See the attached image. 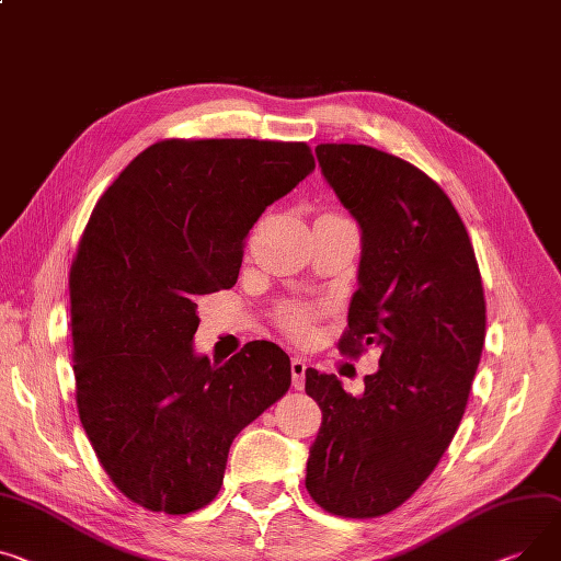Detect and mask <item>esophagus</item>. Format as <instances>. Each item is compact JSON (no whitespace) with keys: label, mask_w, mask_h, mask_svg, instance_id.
Wrapping results in <instances>:
<instances>
[{"label":"esophagus","mask_w":561,"mask_h":561,"mask_svg":"<svg viewBox=\"0 0 561 561\" xmlns=\"http://www.w3.org/2000/svg\"><path fill=\"white\" fill-rule=\"evenodd\" d=\"M305 371H307V363L300 356H295L290 360V375H293L295 390H302L305 388Z\"/></svg>","instance_id":"1"}]
</instances>
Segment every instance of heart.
Here are the masks:
<instances>
[{
  "mask_svg": "<svg viewBox=\"0 0 561 561\" xmlns=\"http://www.w3.org/2000/svg\"><path fill=\"white\" fill-rule=\"evenodd\" d=\"M277 324L284 333L293 335V339H305L309 335L313 320H316V311L311 307L305 305H295V307H284L277 311Z\"/></svg>",
  "mask_w": 561,
  "mask_h": 561,
  "instance_id": "b5f03b06",
  "label": "heart"
}]
</instances>
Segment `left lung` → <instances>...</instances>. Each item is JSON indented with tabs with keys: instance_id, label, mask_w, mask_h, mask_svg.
Masks as SVG:
<instances>
[{
	"instance_id": "obj_1",
	"label": "left lung",
	"mask_w": 561,
	"mask_h": 561,
	"mask_svg": "<svg viewBox=\"0 0 561 561\" xmlns=\"http://www.w3.org/2000/svg\"><path fill=\"white\" fill-rule=\"evenodd\" d=\"M316 156L363 232L339 350L381 358L360 397L307 369L322 410L307 490L329 514L371 518L413 496L449 449L484 345V290L458 209L422 169L365 144Z\"/></svg>"
}]
</instances>
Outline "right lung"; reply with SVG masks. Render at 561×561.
Instances as JSON below:
<instances>
[{"mask_svg": "<svg viewBox=\"0 0 561 561\" xmlns=\"http://www.w3.org/2000/svg\"><path fill=\"white\" fill-rule=\"evenodd\" d=\"M313 169L305 141L162 139L94 205L69 271L77 405L133 503L209 505L234 437L290 388L275 343L211 365L192 341L198 297L237 284L248 232Z\"/></svg>", "mask_w": 561, "mask_h": 561, "instance_id": "right-lung-1", "label": "right lung"}]
</instances>
